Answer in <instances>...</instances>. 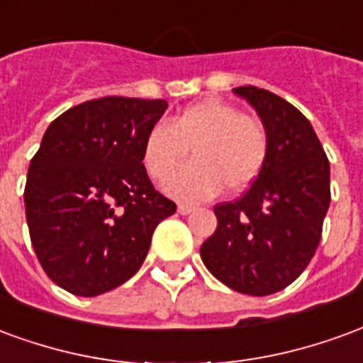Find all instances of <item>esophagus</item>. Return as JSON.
Here are the masks:
<instances>
[{
  "label": "esophagus",
  "mask_w": 363,
  "mask_h": 363,
  "mask_svg": "<svg viewBox=\"0 0 363 363\" xmlns=\"http://www.w3.org/2000/svg\"><path fill=\"white\" fill-rule=\"evenodd\" d=\"M194 210V206L190 204H179V213H182V216H186V213H190Z\"/></svg>",
  "instance_id": "34e87169"
}]
</instances>
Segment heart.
Here are the masks:
<instances>
[{"mask_svg": "<svg viewBox=\"0 0 363 363\" xmlns=\"http://www.w3.org/2000/svg\"><path fill=\"white\" fill-rule=\"evenodd\" d=\"M191 150L193 163L174 175ZM270 138L262 120L223 101H202L153 126L143 140V165L153 181L169 179L171 196L196 202L223 186L241 192L257 181L268 161Z\"/></svg>", "mask_w": 363, "mask_h": 363, "instance_id": "obj_1", "label": "heart"}]
</instances>
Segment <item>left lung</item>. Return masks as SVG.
<instances>
[{
  "label": "left lung",
  "instance_id": "left-lung-1",
  "mask_svg": "<svg viewBox=\"0 0 363 363\" xmlns=\"http://www.w3.org/2000/svg\"><path fill=\"white\" fill-rule=\"evenodd\" d=\"M259 112L270 138L268 161L235 202L213 208L218 229L200 257L228 288L270 296L311 262L330 204V167L311 122L294 104L259 87H235Z\"/></svg>",
  "mask_w": 363,
  "mask_h": 363
}]
</instances>
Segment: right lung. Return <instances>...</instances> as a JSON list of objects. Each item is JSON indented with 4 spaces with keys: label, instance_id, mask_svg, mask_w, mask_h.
<instances>
[{
    "label": "right lung",
    "instance_id": "obj_1",
    "mask_svg": "<svg viewBox=\"0 0 363 363\" xmlns=\"http://www.w3.org/2000/svg\"><path fill=\"white\" fill-rule=\"evenodd\" d=\"M167 101L101 96L75 104L44 132L25 184L30 243L54 284L93 297L118 288L147 257L177 204L153 189L143 140Z\"/></svg>",
    "mask_w": 363,
    "mask_h": 363
}]
</instances>
